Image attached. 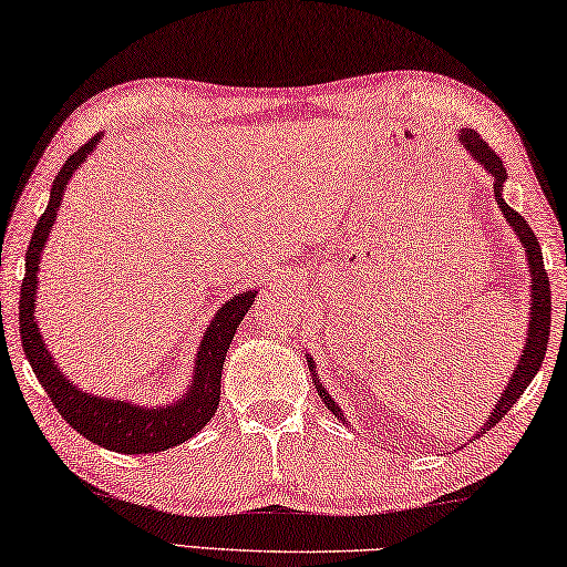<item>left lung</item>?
I'll return each mask as SVG.
<instances>
[{
    "instance_id": "1",
    "label": "left lung",
    "mask_w": 567,
    "mask_h": 567,
    "mask_svg": "<svg viewBox=\"0 0 567 567\" xmlns=\"http://www.w3.org/2000/svg\"><path fill=\"white\" fill-rule=\"evenodd\" d=\"M458 138H461V144H464V150H466L468 154H472L474 159H476L478 164H482V167L494 177V197H496V205L502 207V213H504V217H507V223L512 225V228H515L519 243L527 248V264H529V274H533V307H529L527 344H525V350H522V357H519L517 368H515V372H512V378H509V382H507V388H504L502 398L496 400L494 413L489 415V421L484 423L482 433H486L489 429H494V425L499 423L502 417L512 411V405H515L517 398H519L522 393H525L527 385H529V382H533V378L537 374L539 364H543V360H545L547 337H550V321H553V319H550V313H553V299H550V296H553V293H550V278H547V274H545L543 254H539V243H537V238H535L533 228H529L525 217L512 210V207H509L507 203H504V197H502L504 179H507V169H504L502 159L494 154L492 146L486 144L482 136H478L476 132H472V128H464V132L458 134ZM309 368H311V372H317V368H313V362H311V357H309ZM313 382H317V390H319L321 400H324V405H327L329 411H332L337 417H342V421H344V415H342V411H339V408H337L332 395H329L327 390L319 385L317 374H313Z\"/></svg>"
}]
</instances>
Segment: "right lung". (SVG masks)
I'll use <instances>...</instances> for the list:
<instances>
[{
  "label": "right lung",
  "instance_id": "1",
  "mask_svg": "<svg viewBox=\"0 0 567 567\" xmlns=\"http://www.w3.org/2000/svg\"><path fill=\"white\" fill-rule=\"evenodd\" d=\"M99 136H93L89 144H83L71 159L63 164L58 177L52 179L50 203L45 213L40 215L38 228L32 233L30 248H28V264H24V278L20 291V337L24 354L32 364V372L38 374L40 385L45 388L52 405L58 413L65 417L73 429L99 446L109 451H118V454H156V451H167L177 443H185L193 439L197 431L205 429L220 403V378L223 364L228 347L235 337V329L246 317L250 303L256 301L258 291H243L233 296L230 301L223 303V309L215 313V319L207 327V332L199 342V352L195 360L193 382L185 390L177 403L172 405H134L126 400H111L99 398L91 393H83L75 388L63 372L58 370L55 360H52L45 342H42L40 327L34 321V291H38V271H40V256L45 248L48 235L52 223H55L60 203H63V193L68 182L75 174V169L85 162V156L93 152L99 144Z\"/></svg>",
  "mask_w": 567,
  "mask_h": 567
}]
</instances>
